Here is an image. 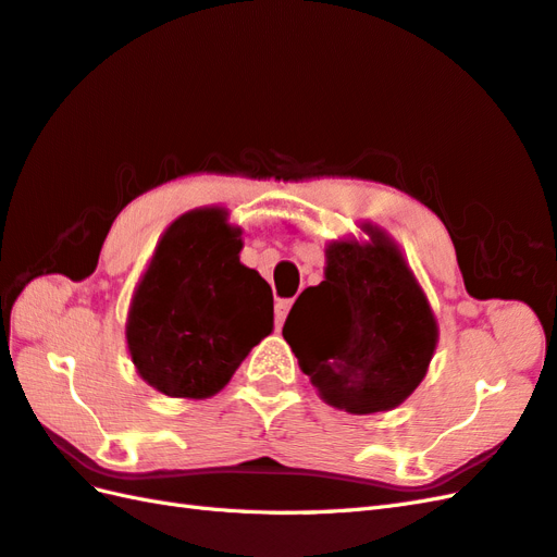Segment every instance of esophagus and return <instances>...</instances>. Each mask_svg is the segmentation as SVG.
Returning <instances> with one entry per match:
<instances>
[{"label": "esophagus", "instance_id": "obj_1", "mask_svg": "<svg viewBox=\"0 0 557 557\" xmlns=\"http://www.w3.org/2000/svg\"><path fill=\"white\" fill-rule=\"evenodd\" d=\"M292 304H294V299H280V301L275 304V325H277V327L282 325L284 318H287Z\"/></svg>", "mask_w": 557, "mask_h": 557}]
</instances>
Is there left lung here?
Returning a JSON list of instances; mask_svg holds the SVG:
<instances>
[{"label": "left lung", "instance_id": "1", "mask_svg": "<svg viewBox=\"0 0 557 557\" xmlns=\"http://www.w3.org/2000/svg\"><path fill=\"white\" fill-rule=\"evenodd\" d=\"M368 239L325 247V280L292 306L282 337L325 404L351 412L394 410L418 389L438 322L398 244L372 223Z\"/></svg>", "mask_w": 557, "mask_h": 557}]
</instances>
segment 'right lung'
<instances>
[{"label":"right lung","instance_id":"1","mask_svg":"<svg viewBox=\"0 0 557 557\" xmlns=\"http://www.w3.org/2000/svg\"><path fill=\"white\" fill-rule=\"evenodd\" d=\"M223 206L173 220L141 273L125 339L137 374L171 398H211L273 332L270 284L239 261Z\"/></svg>","mask_w":557,"mask_h":557}]
</instances>
